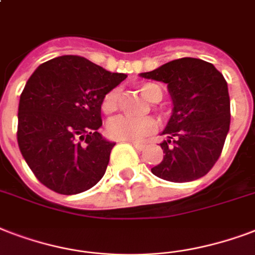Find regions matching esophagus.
I'll list each match as a JSON object with an SVG mask.
<instances>
[{"mask_svg":"<svg viewBox=\"0 0 255 255\" xmlns=\"http://www.w3.org/2000/svg\"><path fill=\"white\" fill-rule=\"evenodd\" d=\"M132 145H133L137 151H143V149L145 148V145L141 144V143H132Z\"/></svg>","mask_w":255,"mask_h":255,"instance_id":"1","label":"esophagus"}]
</instances>
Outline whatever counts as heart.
Wrapping results in <instances>:
<instances>
[{"label":"heart","mask_w":255,"mask_h":255,"mask_svg":"<svg viewBox=\"0 0 255 255\" xmlns=\"http://www.w3.org/2000/svg\"><path fill=\"white\" fill-rule=\"evenodd\" d=\"M140 92L151 103H159L163 97L162 89L152 83L141 84ZM118 99H119L118 89H111L110 92H107L102 100L103 112L107 115L115 112L118 108ZM155 128H156V123L152 118L131 119L126 116H118L111 120L107 126V135L110 136L112 140L139 141L155 131Z\"/></svg>","instance_id":"heart-1"}]
</instances>
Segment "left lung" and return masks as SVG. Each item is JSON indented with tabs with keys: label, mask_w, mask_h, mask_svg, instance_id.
Returning <instances> with one entry per match:
<instances>
[{
	"label": "left lung",
	"mask_w": 255,
	"mask_h": 255,
	"mask_svg": "<svg viewBox=\"0 0 255 255\" xmlns=\"http://www.w3.org/2000/svg\"><path fill=\"white\" fill-rule=\"evenodd\" d=\"M163 81L172 97L174 111L160 143L163 160L151 168L168 182L184 183L205 176L221 156L230 128L227 83L211 63L183 57L158 69L140 73Z\"/></svg>",
	"instance_id": "8db88e82"
}]
</instances>
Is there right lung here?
<instances>
[{
	"label": "right lung",
	"instance_id": "add662e5",
	"mask_svg": "<svg viewBox=\"0 0 255 255\" xmlns=\"http://www.w3.org/2000/svg\"><path fill=\"white\" fill-rule=\"evenodd\" d=\"M127 77L79 56L41 64L19 96L17 141L37 179L73 195L102 179L115 143L103 139L102 100Z\"/></svg>",
	"mask_w": 255,
	"mask_h": 255
}]
</instances>
